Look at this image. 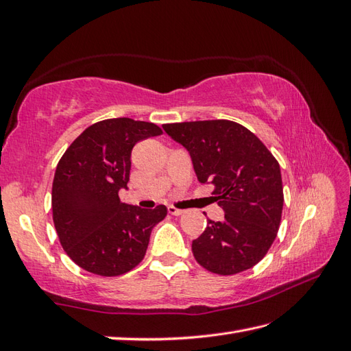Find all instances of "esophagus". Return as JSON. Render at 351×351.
<instances>
[{
    "label": "esophagus",
    "mask_w": 351,
    "mask_h": 351,
    "mask_svg": "<svg viewBox=\"0 0 351 351\" xmlns=\"http://www.w3.org/2000/svg\"><path fill=\"white\" fill-rule=\"evenodd\" d=\"M167 210H169V214H172V215H175V217H179V215L184 214L182 209H178V208H175V206H169Z\"/></svg>",
    "instance_id": "obj_1"
}]
</instances>
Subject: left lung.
<instances>
[{"label":"left lung","mask_w":351,"mask_h":351,"mask_svg":"<svg viewBox=\"0 0 351 351\" xmlns=\"http://www.w3.org/2000/svg\"><path fill=\"white\" fill-rule=\"evenodd\" d=\"M162 130L189 151L200 184L215 185L224 219L193 241V254L209 272L233 275L257 265L280 229L282 181L278 161L260 138L227 119L165 124Z\"/></svg>","instance_id":"left-lung-1"}]
</instances>
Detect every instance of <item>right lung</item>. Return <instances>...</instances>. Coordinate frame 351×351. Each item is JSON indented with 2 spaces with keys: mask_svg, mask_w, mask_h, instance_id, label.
<instances>
[{
  "mask_svg": "<svg viewBox=\"0 0 351 351\" xmlns=\"http://www.w3.org/2000/svg\"><path fill=\"white\" fill-rule=\"evenodd\" d=\"M161 133L152 122L104 119L88 127L61 157L52 185L53 224L64 251L85 271L117 276L143 260L167 208L128 205L118 193L130 181L134 145Z\"/></svg>",
  "mask_w": 351,
  "mask_h": 351,
  "instance_id": "add662e5",
  "label": "right lung"
}]
</instances>
